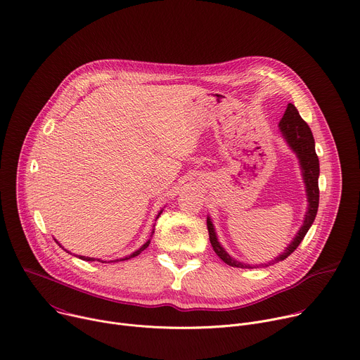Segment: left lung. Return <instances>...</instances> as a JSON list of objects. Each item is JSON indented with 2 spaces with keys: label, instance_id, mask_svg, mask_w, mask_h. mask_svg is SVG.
Returning <instances> with one entry per match:
<instances>
[{
  "label": "left lung",
  "instance_id": "8db88e82",
  "mask_svg": "<svg viewBox=\"0 0 360 360\" xmlns=\"http://www.w3.org/2000/svg\"><path fill=\"white\" fill-rule=\"evenodd\" d=\"M278 127L281 130V134L284 136V139L287 141L288 146L294 150V153L297 155L299 160H300V168L303 172V179L306 184V192H307V212L304 217V222L302 225V228L299 230L297 236L294 237V240L291 241V244L284 250V252L281 255H278L277 258H274L273 261H270L269 264H263V267L266 266H271L278 263V261L285 259L294 250L299 247V244L303 241L304 236L307 234L309 228L311 226L316 214H317V208H319V174H320V168H319V158L316 155V149H314V138L311 130L309 127V124L302 119V116L299 115V110L296 109V106L288 103L287 109L284 112V116L281 117ZM207 226H208V233H210V241L211 245L214 248V251L217 252V255L224 261L225 264L231 266V267H238V269H252L254 266L250 264H243L240 261L234 259L230 257L217 240V234L214 230V225L211 218H207Z\"/></svg>",
  "mask_w": 360,
  "mask_h": 360
}]
</instances>
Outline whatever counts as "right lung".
<instances>
[{"instance_id":"obj_1","label":"right lung","mask_w":360,"mask_h":360,"mask_svg":"<svg viewBox=\"0 0 360 360\" xmlns=\"http://www.w3.org/2000/svg\"><path fill=\"white\" fill-rule=\"evenodd\" d=\"M160 214V212H159ZM159 217V215H158ZM149 243H150V240H148L139 250H136L134 254H130V255H127V257H124V258H120V261H124V259H129V258H134V257H136V255H139L148 245H149ZM68 251V250H66ZM79 258H82V259H84V261H94V258H90V257H84V255H80ZM101 261V259H99ZM116 261H119V259H116ZM102 263H105V261H102Z\"/></svg>"}]
</instances>
